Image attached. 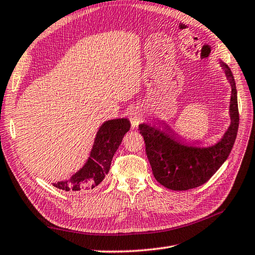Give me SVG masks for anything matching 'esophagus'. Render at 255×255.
Returning <instances> with one entry per match:
<instances>
[{
    "instance_id": "obj_1",
    "label": "esophagus",
    "mask_w": 255,
    "mask_h": 255,
    "mask_svg": "<svg viewBox=\"0 0 255 255\" xmlns=\"http://www.w3.org/2000/svg\"><path fill=\"white\" fill-rule=\"evenodd\" d=\"M129 120L131 122V126L133 128H137L139 126V124L143 122V115H142L141 110L139 108H133L130 111Z\"/></svg>"
}]
</instances>
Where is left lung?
Returning a JSON list of instances; mask_svg holds the SVG:
<instances>
[{"label":"left lung","mask_w":255,"mask_h":255,"mask_svg":"<svg viewBox=\"0 0 255 255\" xmlns=\"http://www.w3.org/2000/svg\"><path fill=\"white\" fill-rule=\"evenodd\" d=\"M221 66L232 87V97L230 125L217 143L206 147L188 145L165 122L158 123V126L154 122L153 125L145 123L139 125L153 175L170 190H189L203 185L222 166L233 149L239 127L237 89L232 70L224 63ZM159 125H162V129Z\"/></svg>","instance_id":"8db88e82"}]
</instances>
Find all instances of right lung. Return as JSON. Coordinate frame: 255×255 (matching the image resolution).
<instances>
[{"instance_id":"1","label":"right lung","mask_w":255,"mask_h":255,"mask_svg":"<svg viewBox=\"0 0 255 255\" xmlns=\"http://www.w3.org/2000/svg\"><path fill=\"white\" fill-rule=\"evenodd\" d=\"M129 129L130 122L127 118H116L104 122L98 130L90 155L82 168L68 180L58 181L53 183V186L69 192L96 188L102 182L105 175H108L115 152Z\"/></svg>"}]
</instances>
